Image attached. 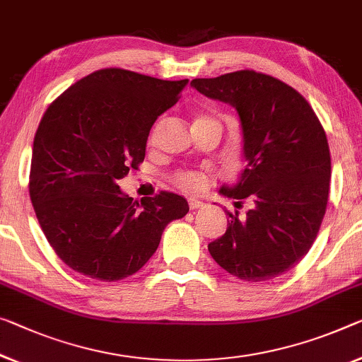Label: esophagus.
Returning <instances> with one entry per match:
<instances>
[{"label":"esophagus","mask_w":362,"mask_h":362,"mask_svg":"<svg viewBox=\"0 0 362 362\" xmlns=\"http://www.w3.org/2000/svg\"><path fill=\"white\" fill-rule=\"evenodd\" d=\"M204 205H205V202H202V200H199V199H194V197L189 199V209H191V210L200 209V207H204Z\"/></svg>","instance_id":"esophagus-1"}]
</instances>
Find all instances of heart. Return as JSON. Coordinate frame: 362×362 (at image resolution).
<instances>
[{"label":"heart","instance_id":"heart-1","mask_svg":"<svg viewBox=\"0 0 362 362\" xmlns=\"http://www.w3.org/2000/svg\"><path fill=\"white\" fill-rule=\"evenodd\" d=\"M207 119H212L210 116L204 115V113H197L196 118H194V123H200V121H207ZM155 131H157V124L152 127V131H150V139L153 137ZM173 182L181 189H185V191L189 192H199L202 191V189L207 186V176L202 171H197V170H181V171H176L173 175Z\"/></svg>","mask_w":362,"mask_h":362}]
</instances>
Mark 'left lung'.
Segmentation results:
<instances>
[{"label": "left lung", "instance_id": "left-lung-1", "mask_svg": "<svg viewBox=\"0 0 362 362\" xmlns=\"http://www.w3.org/2000/svg\"><path fill=\"white\" fill-rule=\"evenodd\" d=\"M191 86L236 108L247 165L238 185L220 194L255 205L244 220L228 212L225 235L209 252L244 281L283 275L313 247L327 210L332 162L324 127L301 93L262 72L243 69Z\"/></svg>", "mask_w": 362, "mask_h": 362}]
</instances>
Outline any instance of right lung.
I'll return each mask as SVG.
<instances>
[{
  "instance_id": "add662e5",
  "label": "right lung",
  "mask_w": 362,
  "mask_h": 362,
  "mask_svg": "<svg viewBox=\"0 0 362 362\" xmlns=\"http://www.w3.org/2000/svg\"><path fill=\"white\" fill-rule=\"evenodd\" d=\"M187 82L98 69L47 108L33 139L29 192L49 246L72 270L123 280L157 251L165 226L189 212L177 194L139 202L118 186L144 162L150 127Z\"/></svg>"
}]
</instances>
